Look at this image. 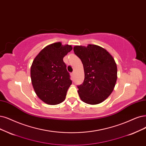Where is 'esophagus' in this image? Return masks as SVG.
I'll return each mask as SVG.
<instances>
[{
	"mask_svg": "<svg viewBox=\"0 0 146 146\" xmlns=\"http://www.w3.org/2000/svg\"><path fill=\"white\" fill-rule=\"evenodd\" d=\"M74 75V72H72V73H71V76H72V77H73Z\"/></svg>",
	"mask_w": 146,
	"mask_h": 146,
	"instance_id": "1",
	"label": "esophagus"
}]
</instances>
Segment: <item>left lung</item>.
<instances>
[{"mask_svg":"<svg viewBox=\"0 0 146 146\" xmlns=\"http://www.w3.org/2000/svg\"><path fill=\"white\" fill-rule=\"evenodd\" d=\"M73 50L84 69V82L78 85L80 99L90 105L102 103L111 94L117 81L114 59L105 48L97 45L76 46Z\"/></svg>","mask_w":146,"mask_h":146,"instance_id":"obj_1","label":"left lung"}]
</instances>
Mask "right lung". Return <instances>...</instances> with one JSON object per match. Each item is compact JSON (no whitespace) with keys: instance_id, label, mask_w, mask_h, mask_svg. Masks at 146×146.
Segmentation results:
<instances>
[{"instance_id":"right-lung-1","label":"right lung","mask_w":146,"mask_h":146,"mask_svg":"<svg viewBox=\"0 0 146 146\" xmlns=\"http://www.w3.org/2000/svg\"><path fill=\"white\" fill-rule=\"evenodd\" d=\"M72 50V46L53 43L43 48L32 62V85L38 97L47 104L57 105L66 99L72 81L63 58Z\"/></svg>"}]
</instances>
